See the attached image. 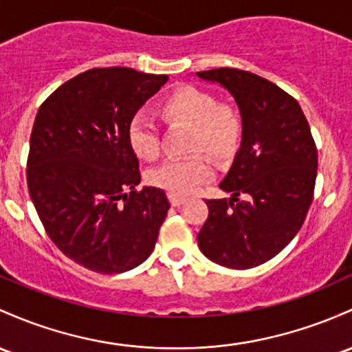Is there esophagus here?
Wrapping results in <instances>:
<instances>
[{"label": "esophagus", "instance_id": "esophagus-1", "mask_svg": "<svg viewBox=\"0 0 352 352\" xmlns=\"http://www.w3.org/2000/svg\"><path fill=\"white\" fill-rule=\"evenodd\" d=\"M168 200H170V204H172L173 207H179V206H182V204L185 202V197L168 194Z\"/></svg>", "mask_w": 352, "mask_h": 352}]
</instances>
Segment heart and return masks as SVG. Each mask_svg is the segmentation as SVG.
Segmentation results:
<instances>
[{
	"instance_id": "b5f03b06",
	"label": "heart",
	"mask_w": 352,
	"mask_h": 352,
	"mask_svg": "<svg viewBox=\"0 0 352 352\" xmlns=\"http://www.w3.org/2000/svg\"><path fill=\"white\" fill-rule=\"evenodd\" d=\"M160 115L167 125L182 123L192 129L188 152L192 155L170 158L150 172V182L173 195H188L212 177L215 160L234 157L244 137V118L229 103H220L215 95L195 87H180L165 96ZM126 140L135 155L157 160L162 150V137L157 123L144 113H137L126 126ZM204 153L202 154L201 152Z\"/></svg>"
}]
</instances>
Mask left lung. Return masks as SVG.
<instances>
[{"label":"left lung","instance_id":"8db88e82","mask_svg":"<svg viewBox=\"0 0 352 352\" xmlns=\"http://www.w3.org/2000/svg\"><path fill=\"white\" fill-rule=\"evenodd\" d=\"M197 76L227 88L244 118L241 150L220 184L232 197L206 200L208 217L197 242L215 264L257 267L302 227L314 199L318 148L302 108L276 83L237 68Z\"/></svg>","mask_w":352,"mask_h":352}]
</instances>
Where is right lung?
Returning a JSON list of instances; mask_svg holds the SVG:
<instances>
[{
    "mask_svg": "<svg viewBox=\"0 0 352 352\" xmlns=\"http://www.w3.org/2000/svg\"><path fill=\"white\" fill-rule=\"evenodd\" d=\"M167 75L91 68L41 103L30 137L26 182L46 234L65 256L120 274L152 254L170 204L140 184L126 126Z\"/></svg>",
    "mask_w": 352,
    "mask_h": 352,
    "instance_id": "1",
    "label": "right lung"
}]
</instances>
